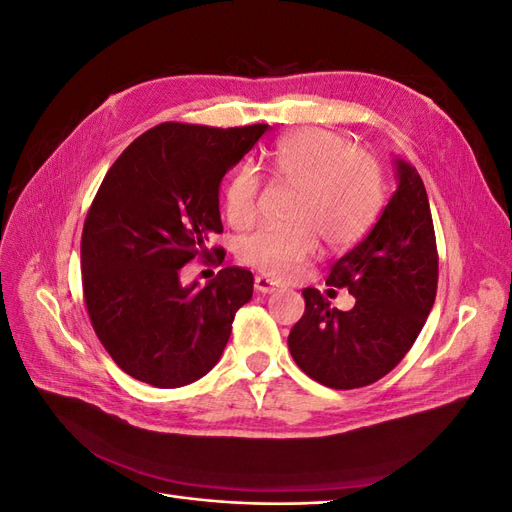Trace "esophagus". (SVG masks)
<instances>
[{
	"mask_svg": "<svg viewBox=\"0 0 512 512\" xmlns=\"http://www.w3.org/2000/svg\"><path fill=\"white\" fill-rule=\"evenodd\" d=\"M254 288H256V292H262V294H271V292H275V290H280L282 286L277 284V282H273V280H269V277H256L254 280Z\"/></svg>",
	"mask_w": 512,
	"mask_h": 512,
	"instance_id": "esophagus-1",
	"label": "esophagus"
}]
</instances>
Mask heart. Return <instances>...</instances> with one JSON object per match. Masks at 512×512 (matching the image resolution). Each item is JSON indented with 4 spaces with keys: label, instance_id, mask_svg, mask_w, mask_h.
<instances>
[{
    "label": "heart",
    "instance_id": "b5f03b06",
    "mask_svg": "<svg viewBox=\"0 0 512 512\" xmlns=\"http://www.w3.org/2000/svg\"><path fill=\"white\" fill-rule=\"evenodd\" d=\"M271 175L292 183L286 218L290 224L260 228L239 243L247 267L273 280L297 275L320 250L361 241L374 226L384 175L374 153L350 145L346 136L324 128H299L277 138L267 153ZM260 179L250 164L237 166L224 185V213L235 228H247L258 215Z\"/></svg>",
    "mask_w": 512,
    "mask_h": 512
}]
</instances>
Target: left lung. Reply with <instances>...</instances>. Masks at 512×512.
Instances as JSON below:
<instances>
[{
	"label": "left lung",
	"instance_id": "obj_1",
	"mask_svg": "<svg viewBox=\"0 0 512 512\" xmlns=\"http://www.w3.org/2000/svg\"><path fill=\"white\" fill-rule=\"evenodd\" d=\"M397 190L369 235L331 267L329 286L354 294L350 312L305 288L288 335L294 363L329 389L384 378L421 333L438 292V247L421 175L397 160Z\"/></svg>",
	"mask_w": 512,
	"mask_h": 512
}]
</instances>
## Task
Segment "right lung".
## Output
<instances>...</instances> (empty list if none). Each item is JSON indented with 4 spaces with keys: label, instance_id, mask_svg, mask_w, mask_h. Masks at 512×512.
<instances>
[{
    "label": "right lung",
    "instance_id": "add662e5",
    "mask_svg": "<svg viewBox=\"0 0 512 512\" xmlns=\"http://www.w3.org/2000/svg\"><path fill=\"white\" fill-rule=\"evenodd\" d=\"M267 123L211 128L166 121L108 168L81 237L83 299L104 350L128 376L158 389L215 367L254 275L226 267L205 286H181L192 260L222 265L220 181Z\"/></svg>",
    "mask_w": 512,
    "mask_h": 512
}]
</instances>
